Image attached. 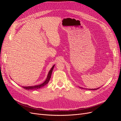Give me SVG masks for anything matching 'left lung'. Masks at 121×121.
Returning a JSON list of instances; mask_svg holds the SVG:
<instances>
[{"instance_id":"8db88e82","label":"left lung","mask_w":121,"mask_h":121,"mask_svg":"<svg viewBox=\"0 0 121 121\" xmlns=\"http://www.w3.org/2000/svg\"><path fill=\"white\" fill-rule=\"evenodd\" d=\"M98 89V88H97V89H89V90H96V89Z\"/></svg>"}]
</instances>
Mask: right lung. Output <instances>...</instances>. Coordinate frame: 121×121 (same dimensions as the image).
Returning a JSON list of instances; mask_svg holds the SVG:
<instances>
[{
	"label": "right lung",
	"mask_w": 121,
	"mask_h": 121,
	"mask_svg": "<svg viewBox=\"0 0 121 121\" xmlns=\"http://www.w3.org/2000/svg\"><path fill=\"white\" fill-rule=\"evenodd\" d=\"M54 65L53 66L52 68V69H50V70L49 71L48 75H47V78L46 79L45 81L43 83L40 84V85H35V86H22L23 88H24L25 89H26L28 90H37L38 89L41 88H42L45 85H46V84H48V83L49 82L50 79L51 78V76H52V70L54 68Z\"/></svg>",
	"instance_id": "add662e5"
}]
</instances>
